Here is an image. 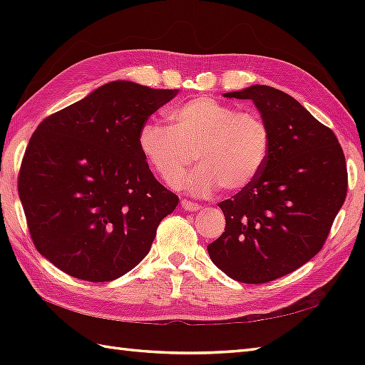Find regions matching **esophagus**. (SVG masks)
I'll use <instances>...</instances> for the list:
<instances>
[{"mask_svg": "<svg viewBox=\"0 0 365 365\" xmlns=\"http://www.w3.org/2000/svg\"><path fill=\"white\" fill-rule=\"evenodd\" d=\"M182 207L185 208V210L188 212H197V210H202V205L199 204H195V202H190V200H182Z\"/></svg>", "mask_w": 365, "mask_h": 365, "instance_id": "34e87169", "label": "esophagus"}]
</instances>
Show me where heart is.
Here are the masks:
<instances>
[{
	"instance_id": "1",
	"label": "heart",
	"mask_w": 365,
	"mask_h": 365,
	"mask_svg": "<svg viewBox=\"0 0 365 365\" xmlns=\"http://www.w3.org/2000/svg\"><path fill=\"white\" fill-rule=\"evenodd\" d=\"M173 125L147 120L138 145L147 165L175 187L195 158L199 165L182 182L195 196L250 188L267 165L271 135L262 118L210 97H197L169 113Z\"/></svg>"
}]
</instances>
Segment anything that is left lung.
Wrapping results in <instances>:
<instances>
[{
    "instance_id": "obj_1",
    "label": "left lung",
    "mask_w": 365,
    "mask_h": 365,
    "mask_svg": "<svg viewBox=\"0 0 365 365\" xmlns=\"http://www.w3.org/2000/svg\"><path fill=\"white\" fill-rule=\"evenodd\" d=\"M224 97L251 100L269 128L271 145L257 180L218 204L226 229L207 251L235 281L269 282L323 247L345 202V155L332 130L282 91L254 84Z\"/></svg>"
}]
</instances>
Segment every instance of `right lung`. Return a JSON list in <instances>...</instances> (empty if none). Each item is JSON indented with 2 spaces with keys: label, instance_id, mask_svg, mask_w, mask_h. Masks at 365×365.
<instances>
[{
  "label": "right lung",
  "instance_id": "1",
  "mask_svg": "<svg viewBox=\"0 0 365 365\" xmlns=\"http://www.w3.org/2000/svg\"><path fill=\"white\" fill-rule=\"evenodd\" d=\"M177 89L111 81L46 118L19 175L29 234L76 279L114 281L141 262L178 197L153 177L139 130Z\"/></svg>",
  "mask_w": 365,
  "mask_h": 365
}]
</instances>
